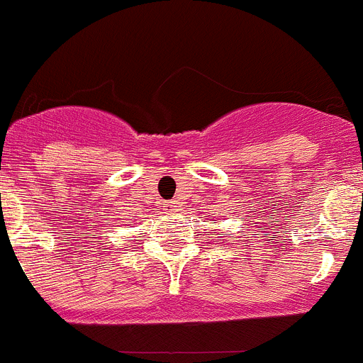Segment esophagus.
<instances>
[{"instance_id":"obj_1","label":"esophagus","mask_w":363,"mask_h":363,"mask_svg":"<svg viewBox=\"0 0 363 363\" xmlns=\"http://www.w3.org/2000/svg\"><path fill=\"white\" fill-rule=\"evenodd\" d=\"M163 209H165L167 214H176L178 213V203H176V200H171V201H165L163 203Z\"/></svg>"}]
</instances>
